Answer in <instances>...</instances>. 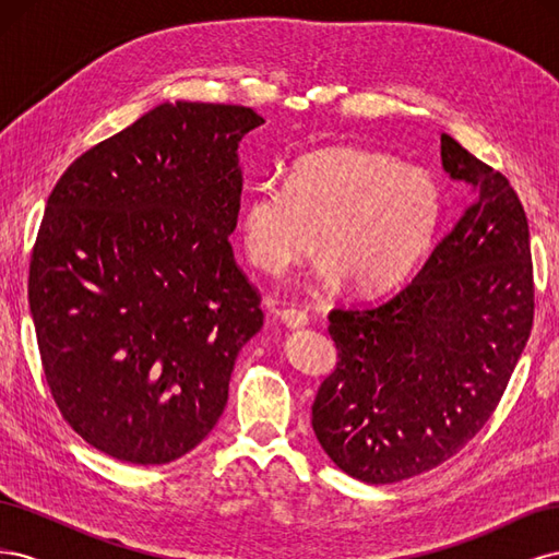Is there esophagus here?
Listing matches in <instances>:
<instances>
[{
    "mask_svg": "<svg viewBox=\"0 0 559 559\" xmlns=\"http://www.w3.org/2000/svg\"><path fill=\"white\" fill-rule=\"evenodd\" d=\"M280 319H282V324H284L286 329H302V326H308V314L302 312V310H294V308L282 310V312H280Z\"/></svg>",
    "mask_w": 559,
    "mask_h": 559,
    "instance_id": "34e87169",
    "label": "esophagus"
}]
</instances>
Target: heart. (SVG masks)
Returning a JSON list of instances; mask_svg holds the SVG:
<instances>
[{"instance_id":"heart-1","label":"heart","mask_w":559,"mask_h":559,"mask_svg":"<svg viewBox=\"0 0 559 559\" xmlns=\"http://www.w3.org/2000/svg\"><path fill=\"white\" fill-rule=\"evenodd\" d=\"M443 189L427 170L357 146L300 156L289 181L265 179L240 207L247 259L270 275L324 253L321 284L347 280L354 292H382L411 273L433 240Z\"/></svg>"}]
</instances>
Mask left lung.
Here are the masks:
<instances>
[{
  "instance_id": "1",
  "label": "left lung",
  "mask_w": 559,
  "mask_h": 559,
  "mask_svg": "<svg viewBox=\"0 0 559 559\" xmlns=\"http://www.w3.org/2000/svg\"><path fill=\"white\" fill-rule=\"evenodd\" d=\"M441 160L473 205L399 292L329 314L337 366L317 392L312 429L337 468L370 485L413 478L464 448L495 413L534 321L520 198L450 134Z\"/></svg>"
}]
</instances>
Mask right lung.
<instances>
[{
	"label": "right lung",
	"instance_id": "add662e5",
	"mask_svg": "<svg viewBox=\"0 0 559 559\" xmlns=\"http://www.w3.org/2000/svg\"><path fill=\"white\" fill-rule=\"evenodd\" d=\"M249 107L163 103L79 156L29 261L46 382L83 441L128 464L191 452L263 326L233 259Z\"/></svg>",
	"mask_w": 559,
	"mask_h": 559
}]
</instances>
